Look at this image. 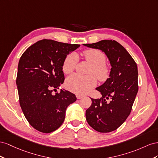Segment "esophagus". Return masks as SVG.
<instances>
[{
  "label": "esophagus",
  "instance_id": "obj_1",
  "mask_svg": "<svg viewBox=\"0 0 158 158\" xmlns=\"http://www.w3.org/2000/svg\"><path fill=\"white\" fill-rule=\"evenodd\" d=\"M83 97H84V96H83V95H82V94H76V97H77V99L81 98H83Z\"/></svg>",
  "mask_w": 158,
  "mask_h": 158
}]
</instances>
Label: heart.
<instances>
[{
  "label": "heart",
  "instance_id": "1",
  "mask_svg": "<svg viewBox=\"0 0 158 158\" xmlns=\"http://www.w3.org/2000/svg\"><path fill=\"white\" fill-rule=\"evenodd\" d=\"M85 60L92 65L89 74H93L98 81H106L109 78L111 69L106 65V56L104 53L97 49H89L83 52ZM79 58L75 53L67 55L63 62L62 69L65 74H70L73 72L77 64ZM97 79L93 75L81 76L73 74L66 80V86L70 91L77 94H85L96 86Z\"/></svg>",
  "mask_w": 158,
  "mask_h": 158
}]
</instances>
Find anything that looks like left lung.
<instances>
[{
    "label": "left lung",
    "instance_id": "1",
    "mask_svg": "<svg viewBox=\"0 0 158 158\" xmlns=\"http://www.w3.org/2000/svg\"><path fill=\"white\" fill-rule=\"evenodd\" d=\"M84 46L105 53L112 66L110 77L96 88L100 98H91L86 110L88 124L96 131L107 133L124 123L132 110L138 91V67L132 56L115 40H101Z\"/></svg>",
    "mask_w": 158,
    "mask_h": 158
}]
</instances>
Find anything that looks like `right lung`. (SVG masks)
I'll return each instance as SVG.
<instances>
[{
    "instance_id": "obj_1",
    "label": "right lung",
    "mask_w": 158,
    "mask_h": 158,
    "mask_svg": "<svg viewBox=\"0 0 158 158\" xmlns=\"http://www.w3.org/2000/svg\"><path fill=\"white\" fill-rule=\"evenodd\" d=\"M79 46L45 39L31 45L20 57L16 77L20 105L29 124L39 132L57 130L64 123L67 106L77 100L65 90L52 92L64 81L65 57Z\"/></svg>"
}]
</instances>
